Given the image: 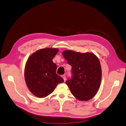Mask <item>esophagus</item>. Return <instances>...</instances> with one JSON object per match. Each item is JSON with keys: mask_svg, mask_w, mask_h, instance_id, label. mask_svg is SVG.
<instances>
[{"mask_svg": "<svg viewBox=\"0 0 126 126\" xmlns=\"http://www.w3.org/2000/svg\"><path fill=\"white\" fill-rule=\"evenodd\" d=\"M62 78H63V80H64V81H65V80H66V75H63V76H62Z\"/></svg>", "mask_w": 126, "mask_h": 126, "instance_id": "34e87169", "label": "esophagus"}]
</instances>
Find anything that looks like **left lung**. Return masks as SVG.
I'll use <instances>...</instances> for the list:
<instances>
[{"label": "left lung", "mask_w": 126, "mask_h": 126, "mask_svg": "<svg viewBox=\"0 0 126 126\" xmlns=\"http://www.w3.org/2000/svg\"><path fill=\"white\" fill-rule=\"evenodd\" d=\"M63 55L72 67V78L66 83L72 95L80 101L92 99L99 89L102 71L100 61L93 52L64 50Z\"/></svg>", "instance_id": "1"}]
</instances>
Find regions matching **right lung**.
I'll list each match as a JSON object with an SVG mask.
<instances>
[{
	"label": "right lung",
	"instance_id": "obj_1",
	"mask_svg": "<svg viewBox=\"0 0 126 126\" xmlns=\"http://www.w3.org/2000/svg\"><path fill=\"white\" fill-rule=\"evenodd\" d=\"M59 51L57 48H46L37 50L27 60L25 79L28 89L34 96L45 98L51 94L63 79L56 74L57 65L52 59Z\"/></svg>",
	"mask_w": 126,
	"mask_h": 126
}]
</instances>
